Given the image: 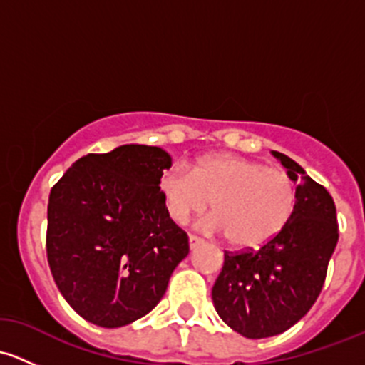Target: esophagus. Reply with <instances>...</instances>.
I'll use <instances>...</instances> for the list:
<instances>
[{"instance_id": "obj_1", "label": "esophagus", "mask_w": 365, "mask_h": 365, "mask_svg": "<svg viewBox=\"0 0 365 365\" xmlns=\"http://www.w3.org/2000/svg\"><path fill=\"white\" fill-rule=\"evenodd\" d=\"M201 244H203V240H201L200 237H196V235H190V237H189V247L192 249V251H194V249L200 247Z\"/></svg>"}]
</instances>
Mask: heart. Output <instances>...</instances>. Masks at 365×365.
<instances>
[{
	"label": "heart",
	"mask_w": 365,
	"mask_h": 365,
	"mask_svg": "<svg viewBox=\"0 0 365 365\" xmlns=\"http://www.w3.org/2000/svg\"><path fill=\"white\" fill-rule=\"evenodd\" d=\"M159 190L175 222L203 213L213 201L215 215L201 222L224 233L237 249H257L274 240L292 219L297 187L282 169L231 153L206 155L192 171L175 164L159 175Z\"/></svg>",
	"instance_id": "obj_1"
}]
</instances>
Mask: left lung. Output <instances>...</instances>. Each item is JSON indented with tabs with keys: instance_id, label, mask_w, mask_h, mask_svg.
I'll return each instance as SVG.
<instances>
[{
	"instance_id": "1",
	"label": "left lung",
	"mask_w": 365,
	"mask_h": 365,
	"mask_svg": "<svg viewBox=\"0 0 365 365\" xmlns=\"http://www.w3.org/2000/svg\"><path fill=\"white\" fill-rule=\"evenodd\" d=\"M272 153L297 183L295 212L288 226L257 251L224 254L212 289L220 319L247 339L277 336L307 314L322 293L339 238L329 190L288 155Z\"/></svg>"
}]
</instances>
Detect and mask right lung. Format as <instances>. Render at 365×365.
I'll list each match as a JSON object with an SVG mask.
<instances>
[{
	"label": "right lung",
	"mask_w": 365,
	"mask_h": 365,
	"mask_svg": "<svg viewBox=\"0 0 365 365\" xmlns=\"http://www.w3.org/2000/svg\"><path fill=\"white\" fill-rule=\"evenodd\" d=\"M169 165L159 146L123 145L81 157L51 189L47 261L86 322L118 329L148 314L189 254L159 190Z\"/></svg>",
	"instance_id": "add662e5"
}]
</instances>
